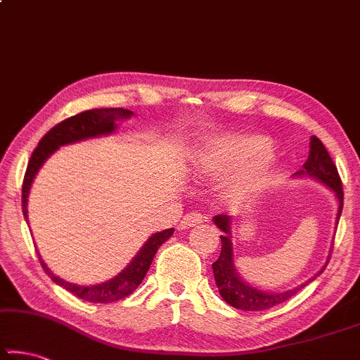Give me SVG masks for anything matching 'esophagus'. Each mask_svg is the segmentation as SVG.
I'll use <instances>...</instances> for the list:
<instances>
[{
	"label": "esophagus",
	"mask_w": 360,
	"mask_h": 360,
	"mask_svg": "<svg viewBox=\"0 0 360 360\" xmlns=\"http://www.w3.org/2000/svg\"><path fill=\"white\" fill-rule=\"evenodd\" d=\"M205 222V216L198 214V212H188V214L184 216V219L180 221V229H190L195 227L198 224Z\"/></svg>",
	"instance_id": "1"
}]
</instances>
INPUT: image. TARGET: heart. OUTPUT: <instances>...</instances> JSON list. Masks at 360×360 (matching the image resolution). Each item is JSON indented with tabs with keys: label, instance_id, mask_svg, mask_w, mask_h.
Returning a JSON list of instances; mask_svg holds the SVG:
<instances>
[{
	"label": "heart",
	"instance_id": "b5f03b06",
	"mask_svg": "<svg viewBox=\"0 0 360 360\" xmlns=\"http://www.w3.org/2000/svg\"><path fill=\"white\" fill-rule=\"evenodd\" d=\"M271 146L258 136H224L207 141L201 149V169L210 175L233 172L224 184L229 200L245 201L268 188L273 165Z\"/></svg>",
	"mask_w": 360,
	"mask_h": 360
}]
</instances>
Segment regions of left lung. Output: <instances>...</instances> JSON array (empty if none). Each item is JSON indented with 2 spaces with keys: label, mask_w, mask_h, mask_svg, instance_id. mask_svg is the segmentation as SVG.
Listing matches in <instances>:
<instances>
[{
  "label": "left lung",
  "mask_w": 360,
  "mask_h": 360,
  "mask_svg": "<svg viewBox=\"0 0 360 360\" xmlns=\"http://www.w3.org/2000/svg\"><path fill=\"white\" fill-rule=\"evenodd\" d=\"M294 176L300 179V176H309V179H314L320 181L321 185H325L335 193L338 202V212H336V224L340 222V216L342 212V185L341 179L338 175L336 165L333 164V160L328 154V150L323 143L316 136L310 138V153L309 159L304 164L302 170L295 172ZM216 226L222 231L221 242V255L212 263V273H214L216 285L219 289V294L224 300L227 302L229 305H232L233 309L245 310V311H259V310H268L271 307L283 304V302L289 300L295 292H299L302 288H305L307 284H310L311 281L316 279V276H320L323 271H325L328 262H330V255H328L326 263L323 264V268L316 273L314 278H310L305 283H302L297 288L283 290V292H273V290H264L259 288H255L250 283H247L240 274L237 273L236 264H233V247H232V222L233 217L227 214H219L214 216Z\"/></svg>",
  "instance_id": "obj_1"
}]
</instances>
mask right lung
<instances>
[{
	"mask_svg": "<svg viewBox=\"0 0 360 360\" xmlns=\"http://www.w3.org/2000/svg\"><path fill=\"white\" fill-rule=\"evenodd\" d=\"M134 113L127 108H94V110H86L77 115L71 117L61 122L50 129L44 138L40 139V143L35 150L30 155L27 170H25L24 184H22V212L25 217V222H29L27 214V201H29V193L30 186H32L35 175L39 174L41 165L46 162V159L55 153L56 149H60L61 146L72 144L84 141L89 138H98V136H108V134L115 133L117 122L120 120H128L131 118ZM174 233V229H165V231L155 232L150 236L144 245L139 248V252L134 255V258L128 263V266L120 271L117 276H113L112 279L103 281L101 284H92V285H79L75 283H68V281L61 279L60 276L53 274L50 268L46 266L44 259H41L39 253V259L41 268L46 274L50 276L51 281L55 284L61 285V288L70 290L72 295L79 297L82 300L92 302V304H110L123 299V297L134 292V289L143 283L146 273L149 271L150 263L155 257L160 245L165 240H169Z\"/></svg>",
	"mask_w": 360,
	"mask_h": 360,
	"instance_id": "obj_1",
	"label": "right lung"
}]
</instances>
